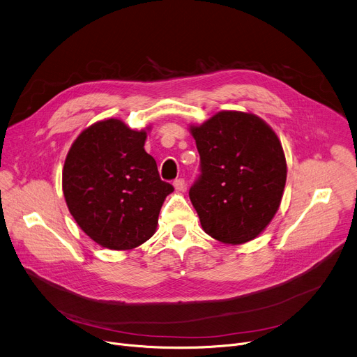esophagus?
<instances>
[{
  "label": "esophagus",
  "instance_id": "34e87169",
  "mask_svg": "<svg viewBox=\"0 0 357 357\" xmlns=\"http://www.w3.org/2000/svg\"><path fill=\"white\" fill-rule=\"evenodd\" d=\"M174 188H175L178 192H183V190H185V179H182V178L175 179V181H174Z\"/></svg>",
  "mask_w": 357,
  "mask_h": 357
}]
</instances>
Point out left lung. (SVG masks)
<instances>
[{"label":"left lung","mask_w":357,"mask_h":357,"mask_svg":"<svg viewBox=\"0 0 357 357\" xmlns=\"http://www.w3.org/2000/svg\"><path fill=\"white\" fill-rule=\"evenodd\" d=\"M189 131L201 156L189 198L202 229L229 245L255 239L283 197L287 168L278 135L262 118L241 111H220Z\"/></svg>","instance_id":"8db88e82"}]
</instances>
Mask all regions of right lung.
I'll use <instances>...</instances> for the list:
<instances>
[{"label":"right lung","mask_w":357,"mask_h":357,"mask_svg":"<svg viewBox=\"0 0 357 357\" xmlns=\"http://www.w3.org/2000/svg\"><path fill=\"white\" fill-rule=\"evenodd\" d=\"M146 131L116 118L98 121L77 137L66 158L63 198L79 228L102 248L128 250L146 242L174 190L144 149Z\"/></svg>","instance_id":"1"}]
</instances>
